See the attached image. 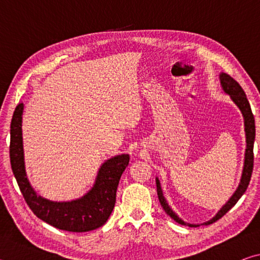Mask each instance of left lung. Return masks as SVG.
Here are the masks:
<instances>
[{
  "label": "left lung",
  "instance_id": "obj_1",
  "mask_svg": "<svg viewBox=\"0 0 260 260\" xmlns=\"http://www.w3.org/2000/svg\"><path fill=\"white\" fill-rule=\"evenodd\" d=\"M220 82H221L222 89L225 93L231 96L239 109L241 110L242 114L244 117V126H245V136H246V149H245V159H244V167H243V173H242V179L240 182L239 188L236 189L234 195L231 197V200L227 202V203L222 206L221 210L219 211L215 217H213L210 221L205 222L204 225H210V223H213L219 220L221 217H223L228 211H230L233 206H234L237 201L241 199V196L245 192L246 188L249 186L250 179H251L252 170H253V143H254V136H256V126H254V117L251 111V107H250V103L248 99H246V95L244 90L242 89L240 83L236 80H234L231 76H228L227 73H221L220 74ZM156 184H157V193H158V200H159L160 204L164 209L165 212L172 218L174 221H177L180 225L189 226V227H196V225H190V223L184 222L182 219H180L177 214L173 212V210L170 208L169 204H167L166 200L162 196V191L160 188L159 180L156 179Z\"/></svg>",
  "mask_w": 260,
  "mask_h": 260
}]
</instances>
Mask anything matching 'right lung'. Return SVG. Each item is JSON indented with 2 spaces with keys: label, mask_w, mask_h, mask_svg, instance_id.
<instances>
[{
  "label": "right lung",
  "mask_w": 260,
  "mask_h": 260,
  "mask_svg": "<svg viewBox=\"0 0 260 260\" xmlns=\"http://www.w3.org/2000/svg\"><path fill=\"white\" fill-rule=\"evenodd\" d=\"M24 104L17 105L10 125V162L24 200L33 213L43 221L61 231L89 232L103 226L116 203L118 183L128 165L129 156L119 155L101 166L94 187L77 201L50 202L38 196L26 177L24 165L21 114Z\"/></svg>",
  "instance_id": "obj_1"
}]
</instances>
